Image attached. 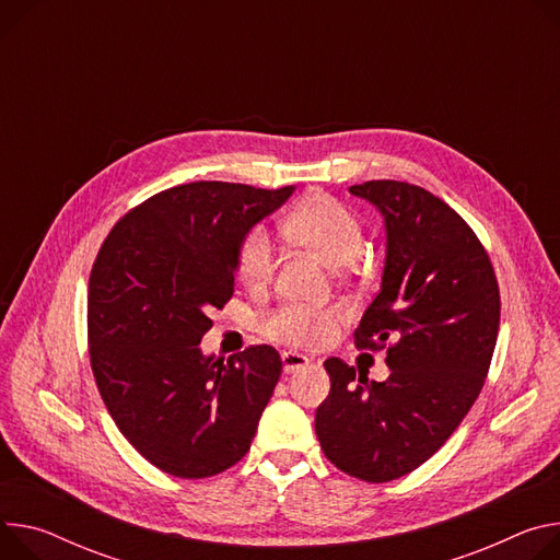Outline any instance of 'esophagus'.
Wrapping results in <instances>:
<instances>
[{"mask_svg": "<svg viewBox=\"0 0 560 560\" xmlns=\"http://www.w3.org/2000/svg\"><path fill=\"white\" fill-rule=\"evenodd\" d=\"M281 362H283V373H294V371L311 364L306 354H299V352H292V350L281 352Z\"/></svg>", "mask_w": 560, "mask_h": 560, "instance_id": "esophagus-1", "label": "esophagus"}]
</instances>
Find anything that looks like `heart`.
<instances>
[{
	"mask_svg": "<svg viewBox=\"0 0 560 560\" xmlns=\"http://www.w3.org/2000/svg\"><path fill=\"white\" fill-rule=\"evenodd\" d=\"M283 232L294 243L313 249L328 266L358 268L364 245V228L350 208L330 194L315 191L303 198L283 219ZM277 247L266 228H252L238 247V275L247 285H264L272 279ZM339 308L283 306L268 315L261 330L294 348H317L326 343L341 322Z\"/></svg>",
	"mask_w": 560,
	"mask_h": 560,
	"instance_id": "1",
	"label": "heart"
}]
</instances>
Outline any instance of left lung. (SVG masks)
I'll list each match as a JSON object with an SVG mask.
<instances>
[{"label":"left lung","mask_w":560,"mask_h":560,"mask_svg":"<svg viewBox=\"0 0 560 560\" xmlns=\"http://www.w3.org/2000/svg\"><path fill=\"white\" fill-rule=\"evenodd\" d=\"M382 214V285L354 330L384 348L390 375L373 382L337 358L315 413L328 460L348 476L388 482L418 469L469 413L500 326V292L487 252L465 219L431 191L399 183L352 185Z\"/></svg>","instance_id":"8db88e82"}]
</instances>
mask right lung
<instances>
[{
	"label": "right lung",
	"mask_w": 560,
	"mask_h": 560,
	"mask_svg": "<svg viewBox=\"0 0 560 560\" xmlns=\"http://www.w3.org/2000/svg\"><path fill=\"white\" fill-rule=\"evenodd\" d=\"M294 187L200 180L125 214L89 277V354L120 433L161 471L217 476L249 451L281 375L272 346L228 362L200 350L234 292L245 234Z\"/></svg>",
	"instance_id": "right-lung-1"
}]
</instances>
